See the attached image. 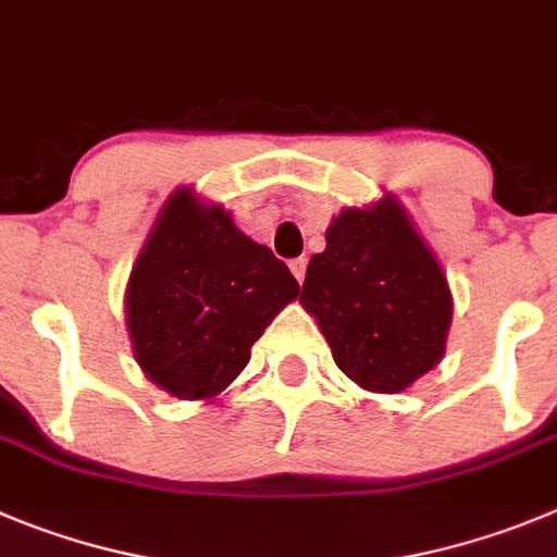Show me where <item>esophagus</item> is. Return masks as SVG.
Wrapping results in <instances>:
<instances>
[{"instance_id":"obj_1","label":"esophagus","mask_w":557,"mask_h":557,"mask_svg":"<svg viewBox=\"0 0 557 557\" xmlns=\"http://www.w3.org/2000/svg\"><path fill=\"white\" fill-rule=\"evenodd\" d=\"M289 270H293L295 278H298V282L304 284V278H306V259L304 257L293 259V262H289Z\"/></svg>"}]
</instances>
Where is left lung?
I'll use <instances>...</instances> for the list:
<instances>
[{
    "mask_svg": "<svg viewBox=\"0 0 557 557\" xmlns=\"http://www.w3.org/2000/svg\"><path fill=\"white\" fill-rule=\"evenodd\" d=\"M300 304L318 318L336 367L370 392H400L438 364L453 298L395 198L345 209L306 268Z\"/></svg>",
    "mask_w": 557,
    "mask_h": 557,
    "instance_id": "left-lung-1",
    "label": "left lung"
}]
</instances>
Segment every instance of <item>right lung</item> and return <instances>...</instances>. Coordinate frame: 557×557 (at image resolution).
Returning a JSON list of instances; mask_svg holds the SVG:
<instances>
[{
  "label": "right lung",
  "mask_w": 557,
  "mask_h": 557,
  "mask_svg": "<svg viewBox=\"0 0 557 557\" xmlns=\"http://www.w3.org/2000/svg\"><path fill=\"white\" fill-rule=\"evenodd\" d=\"M300 287L268 245L223 207L178 190L143 245L126 289V325L143 372L182 400L215 397Z\"/></svg>",
  "instance_id": "obj_1"
}]
</instances>
